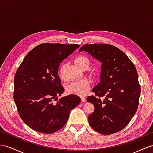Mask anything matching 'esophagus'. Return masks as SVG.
<instances>
[{
    "label": "esophagus",
    "instance_id": "esophagus-1",
    "mask_svg": "<svg viewBox=\"0 0 153 153\" xmlns=\"http://www.w3.org/2000/svg\"><path fill=\"white\" fill-rule=\"evenodd\" d=\"M81 100L82 102H86V98H85V97H81Z\"/></svg>",
    "mask_w": 153,
    "mask_h": 153
}]
</instances>
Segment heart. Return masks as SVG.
Instances as JSON below:
<instances>
[{
  "label": "heart",
  "instance_id": "heart-1",
  "mask_svg": "<svg viewBox=\"0 0 153 153\" xmlns=\"http://www.w3.org/2000/svg\"><path fill=\"white\" fill-rule=\"evenodd\" d=\"M76 64L82 69H87L90 65V61L88 58L84 56H80L75 60ZM65 65L60 68L59 74L62 77L64 76ZM90 87V83L87 80L74 81L70 82L66 86V91L68 94L76 95L78 96H85L88 93Z\"/></svg>",
  "mask_w": 153,
  "mask_h": 153
}]
</instances>
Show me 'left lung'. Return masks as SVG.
I'll return each instance as SVG.
<instances>
[{"label":"left lung","instance_id":"obj_1","mask_svg":"<svg viewBox=\"0 0 153 153\" xmlns=\"http://www.w3.org/2000/svg\"><path fill=\"white\" fill-rule=\"evenodd\" d=\"M79 51L88 52L102 63L101 81L91 90L95 95L86 99L95 108L89 124L103 134L119 132L129 123L138 106L140 86L134 65L111 45L85 44Z\"/></svg>","mask_w":153,"mask_h":153}]
</instances>
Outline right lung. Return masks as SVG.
Masks as SVG:
<instances>
[{
  "label": "right lung",
  "instance_id": "add662e5",
  "mask_svg": "<svg viewBox=\"0 0 153 153\" xmlns=\"http://www.w3.org/2000/svg\"><path fill=\"white\" fill-rule=\"evenodd\" d=\"M79 46L42 43L26 55L17 70L14 101L21 119L36 131H58L67 123L71 111L80 103L79 96L73 94L54 102L64 91L58 75L59 65Z\"/></svg>",
  "mask_w": 153,
  "mask_h": 153
}]
</instances>
